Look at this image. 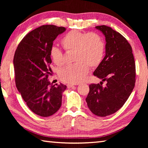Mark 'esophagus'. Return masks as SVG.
<instances>
[{
    "label": "esophagus",
    "mask_w": 148,
    "mask_h": 148,
    "mask_svg": "<svg viewBox=\"0 0 148 148\" xmlns=\"http://www.w3.org/2000/svg\"><path fill=\"white\" fill-rule=\"evenodd\" d=\"M73 86H74L73 84H67V86L68 88H72Z\"/></svg>",
    "instance_id": "1"
}]
</instances>
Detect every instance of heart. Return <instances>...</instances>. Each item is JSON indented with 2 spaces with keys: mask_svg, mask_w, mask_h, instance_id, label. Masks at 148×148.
I'll list each match as a JSON object with an SVG mask.
<instances>
[{
  "mask_svg": "<svg viewBox=\"0 0 148 148\" xmlns=\"http://www.w3.org/2000/svg\"><path fill=\"white\" fill-rule=\"evenodd\" d=\"M60 44L67 53H74L73 60L76 62L59 71L60 79L67 83L81 82L88 72L89 67L92 69L98 67L104 55V42L95 32L71 30L62 37ZM50 55L56 65L61 67L64 65V56L58 48L53 47Z\"/></svg>",
  "mask_w": 148,
  "mask_h": 148,
  "instance_id": "b5f03b06",
  "label": "heart"
}]
</instances>
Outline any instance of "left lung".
<instances>
[{"instance_id":"1","label":"left lung","mask_w":148,"mask_h":148,"mask_svg":"<svg viewBox=\"0 0 148 148\" xmlns=\"http://www.w3.org/2000/svg\"><path fill=\"white\" fill-rule=\"evenodd\" d=\"M106 37V55L93 72L106 81V86L90 84L86 98L94 114L104 117L118 111L132 92L136 83V64L132 49L121 34L106 25L95 27Z\"/></svg>"}]
</instances>
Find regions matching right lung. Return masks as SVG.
I'll use <instances>...</instances> for the list:
<instances>
[{
	"label": "right lung",
	"mask_w": 148,
	"mask_h": 148,
	"mask_svg": "<svg viewBox=\"0 0 148 148\" xmlns=\"http://www.w3.org/2000/svg\"><path fill=\"white\" fill-rule=\"evenodd\" d=\"M65 28L53 25L40 26L25 36L13 60L15 83L27 106L42 117L54 114L62 105V93L67 86H57L48 81L51 74L50 51L53 42Z\"/></svg>",
	"instance_id": "add662e5"
}]
</instances>
